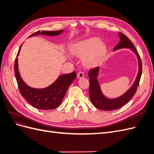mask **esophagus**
Instances as JSON below:
<instances>
[{
    "mask_svg": "<svg viewBox=\"0 0 154 154\" xmlns=\"http://www.w3.org/2000/svg\"><path fill=\"white\" fill-rule=\"evenodd\" d=\"M83 76H84V73H83V72L79 71L77 74V77L78 78H82Z\"/></svg>",
    "mask_w": 154,
    "mask_h": 154,
    "instance_id": "1",
    "label": "esophagus"
}]
</instances>
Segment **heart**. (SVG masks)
I'll return each mask as SVG.
<instances>
[{"label": "heart", "mask_w": 154, "mask_h": 154, "mask_svg": "<svg viewBox=\"0 0 154 154\" xmlns=\"http://www.w3.org/2000/svg\"><path fill=\"white\" fill-rule=\"evenodd\" d=\"M72 53L79 57H85L83 63L87 67L95 66L103 60L106 53V46L97 38L82 42L73 49Z\"/></svg>", "instance_id": "b5f03b06"}]
</instances>
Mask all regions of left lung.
Masks as SVG:
<instances>
[{
	"label": "left lung",
	"mask_w": 154,
	"mask_h": 154,
	"mask_svg": "<svg viewBox=\"0 0 154 154\" xmlns=\"http://www.w3.org/2000/svg\"><path fill=\"white\" fill-rule=\"evenodd\" d=\"M119 42L116 46L114 51L122 48H130L137 56L139 61V71L137 78L134 83V85L130 89L126 92L123 95L116 99H108L105 97L100 90V85L97 82V74L99 73L100 67H97L91 69L88 72V77H89V96L92 103L96 106L97 109L103 110H112L118 109L123 106L130 101L137 91V87L139 86V82L141 76L142 72V63L141 58L137 51L134 47V44L128 37L122 32H119Z\"/></svg>",
	"instance_id": "8db88e82"
}]
</instances>
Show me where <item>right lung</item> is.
Instances as JSON below:
<instances>
[{"mask_svg": "<svg viewBox=\"0 0 154 154\" xmlns=\"http://www.w3.org/2000/svg\"><path fill=\"white\" fill-rule=\"evenodd\" d=\"M63 30L59 31H40L34 32L29 37L37 35H44L47 36H57L62 33ZM18 51L17 57L19 54L20 50ZM15 74L19 91L22 96L26 100L35 108L42 110H51L59 106L61 104L63 97L66 94L67 88L72 82L76 78V72H72L70 74H63L60 76L57 80L50 86L44 88H34L27 86L20 77L18 69V59H15Z\"/></svg>", "mask_w": 154, "mask_h": 154, "instance_id": "obj_1", "label": "right lung"}]
</instances>
